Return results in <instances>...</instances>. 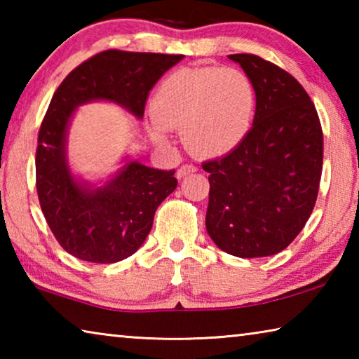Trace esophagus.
Segmentation results:
<instances>
[{"label":"esophagus","mask_w":359,"mask_h":359,"mask_svg":"<svg viewBox=\"0 0 359 359\" xmlns=\"http://www.w3.org/2000/svg\"><path fill=\"white\" fill-rule=\"evenodd\" d=\"M196 171H198V168H196V166H193V165H184L182 168H179V171H177V179L185 177V175H188V174H193V172H196Z\"/></svg>","instance_id":"1"}]
</instances>
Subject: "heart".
<instances>
[{"label": "heart", "mask_w": 359, "mask_h": 359, "mask_svg": "<svg viewBox=\"0 0 359 359\" xmlns=\"http://www.w3.org/2000/svg\"><path fill=\"white\" fill-rule=\"evenodd\" d=\"M257 111L250 79L236 68H184L158 85L150 102V136L168 145V130H180L198 156L229 154L247 137Z\"/></svg>", "instance_id": "1"}]
</instances>
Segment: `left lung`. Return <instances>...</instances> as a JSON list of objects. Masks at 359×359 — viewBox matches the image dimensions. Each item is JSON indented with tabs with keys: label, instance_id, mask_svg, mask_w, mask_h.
I'll return each instance as SVG.
<instances>
[{
	"label": "left lung",
	"instance_id": "8db88e82",
	"mask_svg": "<svg viewBox=\"0 0 359 359\" xmlns=\"http://www.w3.org/2000/svg\"><path fill=\"white\" fill-rule=\"evenodd\" d=\"M228 58L252 81L257 111L238 147L203 163L210 184L205 229L234 257H271L294 241L312 214L323 131L307 92L287 71L250 53Z\"/></svg>",
	"mask_w": 359,
	"mask_h": 359
}]
</instances>
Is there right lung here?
Listing matches in <instances>:
<instances>
[{
    "label": "right lung",
    "mask_w": 359,
    "mask_h": 359,
    "mask_svg": "<svg viewBox=\"0 0 359 359\" xmlns=\"http://www.w3.org/2000/svg\"><path fill=\"white\" fill-rule=\"evenodd\" d=\"M184 55L104 50L72 69L53 93L36 149V190L48 228L66 252L90 263L131 257L144 244L155 212L177 187L172 171L126 158L104 185L72 174L68 128L85 102L109 101L144 117L149 92Z\"/></svg>",
    "instance_id": "right-lung-1"
}]
</instances>
